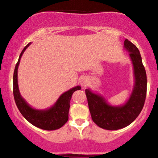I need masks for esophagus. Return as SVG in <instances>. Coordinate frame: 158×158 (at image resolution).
<instances>
[{
	"label": "esophagus",
	"instance_id": "obj_1",
	"mask_svg": "<svg viewBox=\"0 0 158 158\" xmlns=\"http://www.w3.org/2000/svg\"><path fill=\"white\" fill-rule=\"evenodd\" d=\"M79 83H80L81 86L86 87L88 85V83H89V79L86 77H81L79 79Z\"/></svg>",
	"mask_w": 158,
	"mask_h": 158
}]
</instances>
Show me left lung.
I'll use <instances>...</instances> for the list:
<instances>
[{"label": "left lung", "instance_id": "obj_1", "mask_svg": "<svg viewBox=\"0 0 158 158\" xmlns=\"http://www.w3.org/2000/svg\"><path fill=\"white\" fill-rule=\"evenodd\" d=\"M124 47L130 52L135 78L134 90L128 102L122 106H112L100 95L85 90L91 118L103 129L117 130L128 126L138 117L146 100L147 78L140 53L128 39L125 40Z\"/></svg>", "mask_w": 158, "mask_h": 158}]
</instances>
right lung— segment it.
I'll return each instance as SVG.
<instances>
[{"label": "right lung", "mask_w": 158, "mask_h": 158, "mask_svg": "<svg viewBox=\"0 0 158 158\" xmlns=\"http://www.w3.org/2000/svg\"><path fill=\"white\" fill-rule=\"evenodd\" d=\"M30 44L31 43H29L23 49L14 70L13 95L15 104L23 117L33 126L47 131L59 129L68 122L70 102L72 95L74 91L80 90L81 87L77 86L69 90L68 91L64 92V94H61L55 105L48 110H35L31 108L21 97L18 85V68H19L20 60L23 52L30 46Z\"/></svg>", "instance_id": "right-lung-1"}]
</instances>
